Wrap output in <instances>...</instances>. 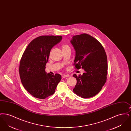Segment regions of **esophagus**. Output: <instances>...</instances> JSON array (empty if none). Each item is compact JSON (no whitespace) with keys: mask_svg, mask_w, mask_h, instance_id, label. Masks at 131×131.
<instances>
[{"mask_svg":"<svg viewBox=\"0 0 131 131\" xmlns=\"http://www.w3.org/2000/svg\"><path fill=\"white\" fill-rule=\"evenodd\" d=\"M69 76V75H63L62 76V78L64 79V78H65L68 77Z\"/></svg>","mask_w":131,"mask_h":131,"instance_id":"esophagus-1","label":"esophagus"}]
</instances>
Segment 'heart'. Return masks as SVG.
<instances>
[{
	"label": "heart",
	"instance_id": "heart-1",
	"mask_svg": "<svg viewBox=\"0 0 131 131\" xmlns=\"http://www.w3.org/2000/svg\"><path fill=\"white\" fill-rule=\"evenodd\" d=\"M67 46H68L67 45H64V46H63L62 48H64V47H67Z\"/></svg>",
	"mask_w": 131,
	"mask_h": 131
}]
</instances>
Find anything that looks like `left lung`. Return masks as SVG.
Returning a JSON list of instances; mask_svg holds the SVG:
<instances>
[{"label": "left lung", "mask_w": 131, "mask_h": 131, "mask_svg": "<svg viewBox=\"0 0 131 131\" xmlns=\"http://www.w3.org/2000/svg\"><path fill=\"white\" fill-rule=\"evenodd\" d=\"M75 50V69H83V75H73L77 84L74 93L83 98L98 93L106 81L107 60L103 46L95 38L86 33L75 35L71 41Z\"/></svg>", "instance_id": "8db88e82"}]
</instances>
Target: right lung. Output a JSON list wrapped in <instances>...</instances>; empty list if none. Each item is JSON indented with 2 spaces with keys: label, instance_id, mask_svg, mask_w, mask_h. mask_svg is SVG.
I'll list each match as a JSON object with an SVG mask.
<instances>
[{
  "label": "right lung",
  "instance_id": "add662e5",
  "mask_svg": "<svg viewBox=\"0 0 131 131\" xmlns=\"http://www.w3.org/2000/svg\"><path fill=\"white\" fill-rule=\"evenodd\" d=\"M62 39V36L45 35L33 39L26 47L21 58L19 73L21 83L33 97L44 99L53 95L61 75L45 72L51 48Z\"/></svg>",
  "mask_w": 131,
  "mask_h": 131
}]
</instances>
